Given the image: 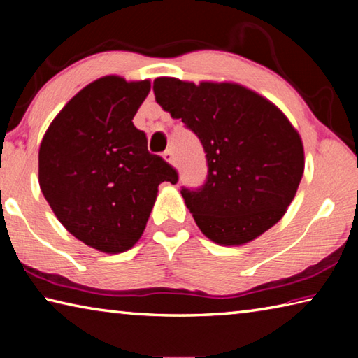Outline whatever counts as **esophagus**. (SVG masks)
Returning <instances> with one entry per match:
<instances>
[{
  "mask_svg": "<svg viewBox=\"0 0 358 358\" xmlns=\"http://www.w3.org/2000/svg\"><path fill=\"white\" fill-rule=\"evenodd\" d=\"M162 157H164V159L169 162V164H173V153L171 150H167V151H164V155H162Z\"/></svg>",
  "mask_w": 358,
  "mask_h": 358,
  "instance_id": "1",
  "label": "esophagus"
}]
</instances>
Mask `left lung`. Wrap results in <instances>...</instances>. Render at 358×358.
<instances>
[{"label": "left lung", "mask_w": 358, "mask_h": 358, "mask_svg": "<svg viewBox=\"0 0 358 358\" xmlns=\"http://www.w3.org/2000/svg\"><path fill=\"white\" fill-rule=\"evenodd\" d=\"M156 102L203 145L208 177L197 191L181 189L205 237L241 246L281 220L305 171L303 142L268 101L234 82L201 83L175 77L153 82Z\"/></svg>", "instance_id": "8db88e82"}]
</instances>
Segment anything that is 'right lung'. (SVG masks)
Instances as JSON below:
<instances>
[{
    "label": "right lung",
    "mask_w": 358,
    "mask_h": 358,
    "mask_svg": "<svg viewBox=\"0 0 358 358\" xmlns=\"http://www.w3.org/2000/svg\"><path fill=\"white\" fill-rule=\"evenodd\" d=\"M151 88L104 76L82 88L45 131L39 186L58 221L101 252L131 250L142 237L162 181L177 172L150 155L132 118Z\"/></svg>",
    "instance_id": "1"
}]
</instances>
